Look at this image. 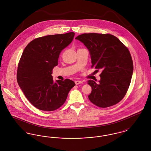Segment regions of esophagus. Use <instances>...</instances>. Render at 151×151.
Here are the masks:
<instances>
[{
    "label": "esophagus",
    "instance_id": "esophagus-1",
    "mask_svg": "<svg viewBox=\"0 0 151 151\" xmlns=\"http://www.w3.org/2000/svg\"><path fill=\"white\" fill-rule=\"evenodd\" d=\"M75 83L76 85H79L80 84H82V83H83V82H82V81H79V80H76V81H75Z\"/></svg>",
    "mask_w": 151,
    "mask_h": 151
}]
</instances>
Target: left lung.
Wrapping results in <instances>:
<instances>
[{
  "instance_id": "left-lung-1",
  "label": "left lung",
  "mask_w": 151,
  "mask_h": 151,
  "mask_svg": "<svg viewBox=\"0 0 151 151\" xmlns=\"http://www.w3.org/2000/svg\"><path fill=\"white\" fill-rule=\"evenodd\" d=\"M75 39L84 44L89 51L92 67L102 71L99 84L90 80L92 87L90 101L100 108L114 105L123 99L131 83L133 62L128 48L110 34L84 33Z\"/></svg>"
}]
</instances>
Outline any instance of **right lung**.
Instances as JSON below:
<instances>
[{"instance_id":"1","label":"right lung","mask_w":151,"mask_h":151,"mask_svg":"<svg viewBox=\"0 0 151 151\" xmlns=\"http://www.w3.org/2000/svg\"><path fill=\"white\" fill-rule=\"evenodd\" d=\"M75 33L49 35L32 40L19 60L17 80L24 95L35 107L54 111L62 106L75 83L68 79L54 82L51 76L60 52L72 42Z\"/></svg>"}]
</instances>
